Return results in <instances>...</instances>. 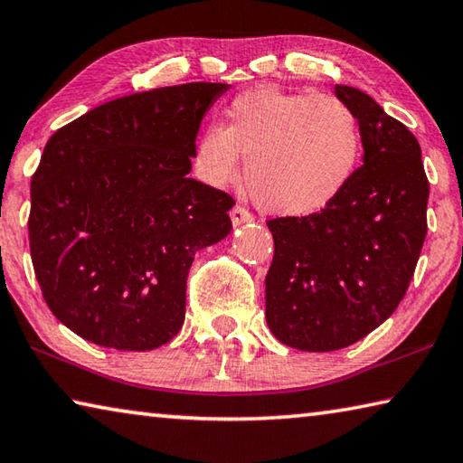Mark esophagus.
<instances>
[{
	"label": "esophagus",
	"instance_id": "34e87169",
	"mask_svg": "<svg viewBox=\"0 0 463 463\" xmlns=\"http://www.w3.org/2000/svg\"><path fill=\"white\" fill-rule=\"evenodd\" d=\"M231 221H232V224L234 226H239V224H245V222H253L255 218H253V214L249 213L247 208H242V206H234L232 210H231Z\"/></svg>",
	"mask_w": 463,
	"mask_h": 463
}]
</instances>
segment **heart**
I'll list each match as a JSON object with an SVG mask.
<instances>
[{"mask_svg": "<svg viewBox=\"0 0 463 463\" xmlns=\"http://www.w3.org/2000/svg\"><path fill=\"white\" fill-rule=\"evenodd\" d=\"M245 155L247 190L263 210L310 216L347 190L364 155L355 109L333 96L260 85L226 108V127L208 124L194 148L195 174L224 187Z\"/></svg>", "mask_w": 463, "mask_h": 463, "instance_id": "heart-1", "label": "heart"}]
</instances>
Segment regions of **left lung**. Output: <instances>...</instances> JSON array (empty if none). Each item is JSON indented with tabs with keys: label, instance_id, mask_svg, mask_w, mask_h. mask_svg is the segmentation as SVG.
<instances>
[{
	"label": "left lung",
	"instance_id": "left-lung-1",
	"mask_svg": "<svg viewBox=\"0 0 463 463\" xmlns=\"http://www.w3.org/2000/svg\"><path fill=\"white\" fill-rule=\"evenodd\" d=\"M364 132V165L323 213L268 222L273 261L265 318L276 339L335 351L378 328L409 289L427 237L420 146L367 93L335 85Z\"/></svg>",
	"mask_w": 463,
	"mask_h": 463
}]
</instances>
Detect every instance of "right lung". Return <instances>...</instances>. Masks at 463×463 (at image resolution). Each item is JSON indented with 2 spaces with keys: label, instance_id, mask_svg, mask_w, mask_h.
Wrapping results in <instances>:
<instances>
[{
  "label": "right lung",
  "instance_id": "add662e5",
  "mask_svg": "<svg viewBox=\"0 0 463 463\" xmlns=\"http://www.w3.org/2000/svg\"><path fill=\"white\" fill-rule=\"evenodd\" d=\"M226 83H184L90 109L49 138L28 237L44 302L101 347L148 351L185 318L194 255L231 232L234 200L187 177Z\"/></svg>",
  "mask_w": 463,
  "mask_h": 463
}]
</instances>
